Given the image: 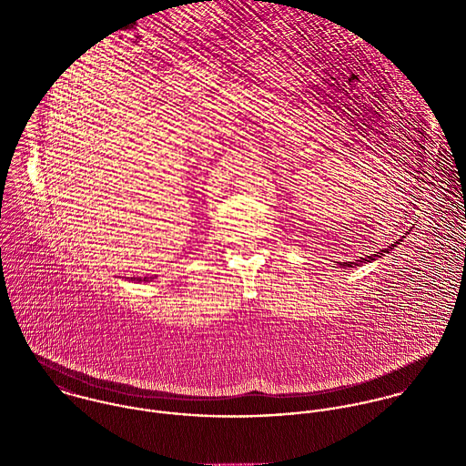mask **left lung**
Returning <instances> with one entry per match:
<instances>
[{
  "mask_svg": "<svg viewBox=\"0 0 466 466\" xmlns=\"http://www.w3.org/2000/svg\"><path fill=\"white\" fill-rule=\"evenodd\" d=\"M403 238V237H401ZM399 242H395V244H391L388 249H380L377 255H371V257H366V258H360V260H355V262H337L340 267H359L360 264H366V262H373L375 258H380V257H384V253H390L395 246H397Z\"/></svg>",
  "mask_w": 466,
  "mask_h": 466,
  "instance_id": "1",
  "label": "left lung"
}]
</instances>
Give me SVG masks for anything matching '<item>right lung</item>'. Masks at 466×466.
<instances>
[{"label": "right lung", "instance_id": "obj_1", "mask_svg": "<svg viewBox=\"0 0 466 466\" xmlns=\"http://www.w3.org/2000/svg\"><path fill=\"white\" fill-rule=\"evenodd\" d=\"M152 278H154V276H150V278H131V279H133V281H152Z\"/></svg>", "mask_w": 466, "mask_h": 466}]
</instances>
